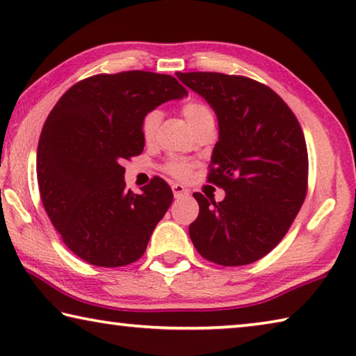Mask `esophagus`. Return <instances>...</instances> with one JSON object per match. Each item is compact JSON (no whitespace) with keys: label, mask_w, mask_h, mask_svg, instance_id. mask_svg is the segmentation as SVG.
Returning a JSON list of instances; mask_svg holds the SVG:
<instances>
[{"label":"esophagus","mask_w":356,"mask_h":356,"mask_svg":"<svg viewBox=\"0 0 356 356\" xmlns=\"http://www.w3.org/2000/svg\"><path fill=\"white\" fill-rule=\"evenodd\" d=\"M172 191H173V195L177 197V199H178V197H183V195L189 194V189L184 188L183 184H178V183L172 186Z\"/></svg>","instance_id":"obj_1"}]
</instances>
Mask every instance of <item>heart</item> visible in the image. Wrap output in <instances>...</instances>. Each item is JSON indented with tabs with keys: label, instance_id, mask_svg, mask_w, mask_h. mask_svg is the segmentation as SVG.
Instances as JSON below:
<instances>
[{
	"label": "heart",
	"instance_id": "obj_1",
	"mask_svg": "<svg viewBox=\"0 0 356 356\" xmlns=\"http://www.w3.org/2000/svg\"><path fill=\"white\" fill-rule=\"evenodd\" d=\"M181 112L184 115V118L188 120V123L192 126V129H195L197 126L207 123V121H214V112L211 110V107L200 101H191L188 104H184ZM159 123H161L159 110H149V112L143 115L142 121H140V136H142L143 142L147 143L154 142L157 136V129H159ZM192 167H194V164H192L191 161L179 156L170 157L164 165L167 173H170L172 177L179 178V179L188 178L192 172Z\"/></svg>",
	"mask_w": 356,
	"mask_h": 356
}]
</instances>
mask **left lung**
Segmentation results:
<instances>
[{"instance_id": "obj_1", "label": "left lung", "mask_w": 356, "mask_h": 356, "mask_svg": "<svg viewBox=\"0 0 356 356\" xmlns=\"http://www.w3.org/2000/svg\"><path fill=\"white\" fill-rule=\"evenodd\" d=\"M177 77L218 116L208 181L225 191L222 202L195 192L200 211L189 225L191 240L213 264H254L281 243L306 199L305 134L287 104L264 83L219 72Z\"/></svg>"}]
</instances>
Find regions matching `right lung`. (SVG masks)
<instances>
[{"label": "right lung", "mask_w": 356, "mask_h": 356, "mask_svg": "<svg viewBox=\"0 0 356 356\" xmlns=\"http://www.w3.org/2000/svg\"><path fill=\"white\" fill-rule=\"evenodd\" d=\"M186 95L172 75L97 74L71 86L47 116L36 162L40 200L81 260L115 268L143 255L173 192L154 177L134 194L121 164L143 151V115Z\"/></svg>", "instance_id": "right-lung-1"}]
</instances>
